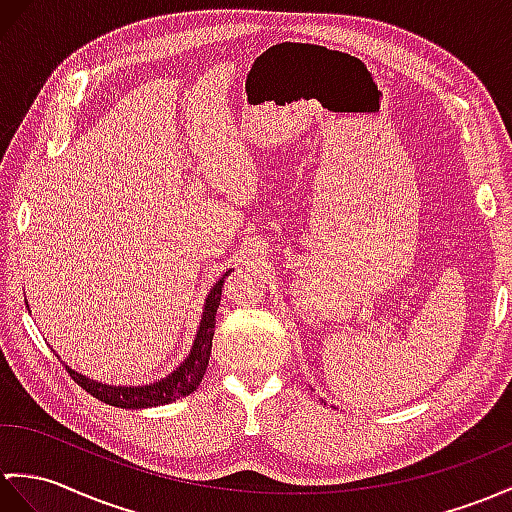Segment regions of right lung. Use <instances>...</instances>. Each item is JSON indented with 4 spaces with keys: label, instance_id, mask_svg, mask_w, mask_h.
<instances>
[{
    "label": "right lung",
    "instance_id": "right-lung-1",
    "mask_svg": "<svg viewBox=\"0 0 512 512\" xmlns=\"http://www.w3.org/2000/svg\"><path fill=\"white\" fill-rule=\"evenodd\" d=\"M229 275H231V270L224 272V275L216 281V285L211 288V292L207 294L205 310H202L194 347H192V351H189L187 360L178 366L174 373L163 377L161 382H154L148 386H106V384L95 382V379H89L85 375L71 371L69 366H65L67 373L80 388H85L89 395H93L95 399L109 403V406H115V408H128V410L157 408V406H165V403H172L181 397H187L189 392H194L200 386L202 377H205L209 355H211L213 331H216V312H218L220 296H222V283Z\"/></svg>",
    "mask_w": 512,
    "mask_h": 512
}]
</instances>
